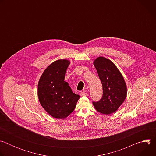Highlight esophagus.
<instances>
[{
  "label": "esophagus",
  "mask_w": 156,
  "mask_h": 156,
  "mask_svg": "<svg viewBox=\"0 0 156 156\" xmlns=\"http://www.w3.org/2000/svg\"><path fill=\"white\" fill-rule=\"evenodd\" d=\"M81 96H87L88 94L86 92V90H84L83 91L81 92Z\"/></svg>",
  "instance_id": "obj_1"
}]
</instances>
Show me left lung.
Masks as SVG:
<instances>
[{"instance_id": "1", "label": "left lung", "mask_w": 156, "mask_h": 156, "mask_svg": "<svg viewBox=\"0 0 156 156\" xmlns=\"http://www.w3.org/2000/svg\"><path fill=\"white\" fill-rule=\"evenodd\" d=\"M102 84L103 94L97 102H93L98 112L109 115L115 112L124 102L127 94L125 81L115 65L110 60L99 57L94 61Z\"/></svg>"}]
</instances>
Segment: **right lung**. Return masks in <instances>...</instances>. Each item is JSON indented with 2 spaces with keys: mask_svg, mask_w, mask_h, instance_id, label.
<instances>
[{
  "mask_svg": "<svg viewBox=\"0 0 156 156\" xmlns=\"http://www.w3.org/2000/svg\"><path fill=\"white\" fill-rule=\"evenodd\" d=\"M69 65L70 62L65 59L54 62L44 70L38 83L39 101L54 118L67 117L75 110L80 98L72 92L69 83L64 81Z\"/></svg>",
  "mask_w": 156,
  "mask_h": 156,
  "instance_id": "obj_1",
  "label": "right lung"
}]
</instances>
